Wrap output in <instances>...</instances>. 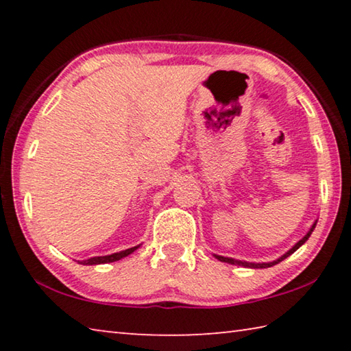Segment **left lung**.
<instances>
[{
	"mask_svg": "<svg viewBox=\"0 0 351 351\" xmlns=\"http://www.w3.org/2000/svg\"><path fill=\"white\" fill-rule=\"evenodd\" d=\"M314 228H316V223H314V224L311 226V229L308 230V232H306V235L304 237V239L297 241L295 245H294L293 247H291L287 254H283L280 258H277V260H274V261H269V263H249V261H241V260H235V258H230V257H223V255H215V258H218L219 261H224V263L245 266V268H254V269H258V268H269V266H274V265H277V263H280L282 260H285L287 257H289L291 254H294V252L297 251V249H299L302 245H304V243H305L308 239H310V235H311V232L314 230Z\"/></svg>",
	"mask_w": 351,
	"mask_h": 351,
	"instance_id": "8db88e82",
	"label": "left lung"
}]
</instances>
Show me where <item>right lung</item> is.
Masks as SVG:
<instances>
[{"label": "right lung", "instance_id": "add662e5", "mask_svg": "<svg viewBox=\"0 0 351 351\" xmlns=\"http://www.w3.org/2000/svg\"><path fill=\"white\" fill-rule=\"evenodd\" d=\"M138 247H139V246H134V247L125 249V251L114 252V254H111V255H104V257H93V258L79 261V263H82V265H104V263H111V261H117V260H121V258H123V257H127V255L134 252Z\"/></svg>", "mask_w": 351, "mask_h": 351}]
</instances>
